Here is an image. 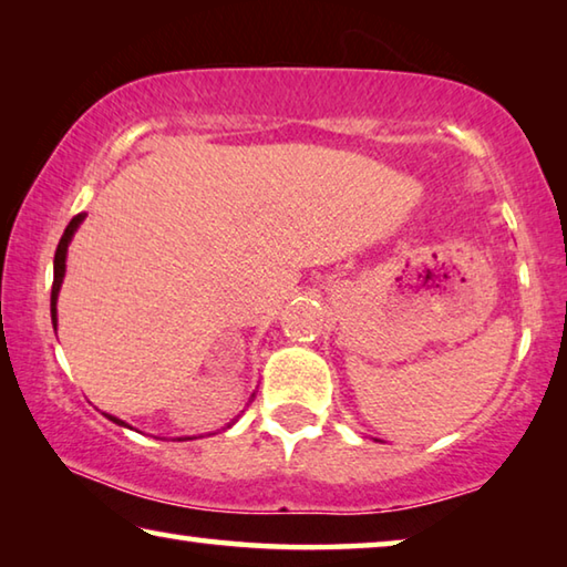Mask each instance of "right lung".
<instances>
[{"label":"right lung","mask_w":567,"mask_h":567,"mask_svg":"<svg viewBox=\"0 0 567 567\" xmlns=\"http://www.w3.org/2000/svg\"><path fill=\"white\" fill-rule=\"evenodd\" d=\"M84 219V215H76L72 217V223L66 225L64 235L60 239V245H56V252H54V282H52V324L56 330V295H60V287H62V277H64V260H66V245H70V239L74 235V229L80 227V223ZM112 422H117V425H124L122 420L107 415Z\"/></svg>","instance_id":"add662e5"}]
</instances>
